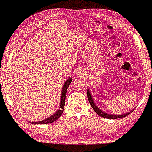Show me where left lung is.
Returning <instances> with one entry per match:
<instances>
[{
  "label": "left lung",
  "instance_id": "8db88e82",
  "mask_svg": "<svg viewBox=\"0 0 152 152\" xmlns=\"http://www.w3.org/2000/svg\"><path fill=\"white\" fill-rule=\"evenodd\" d=\"M87 97H88V99L89 103H90L91 106L92 107L93 110L96 112L97 114H98V115L99 116H101V117L104 118H108V119H117V118H122L126 117V116L129 115V114L134 110V109H133L130 112H128V113H126L125 114H122V115H111V114H108L107 113H105V112L102 111V110L99 109L96 105H95V104L94 102V101H93L92 95H91V92H90V91H89V89L87 90Z\"/></svg>",
  "mask_w": 152,
  "mask_h": 152
}]
</instances>
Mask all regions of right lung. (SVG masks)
<instances>
[{
    "mask_svg": "<svg viewBox=\"0 0 152 152\" xmlns=\"http://www.w3.org/2000/svg\"><path fill=\"white\" fill-rule=\"evenodd\" d=\"M72 82V78L68 79L66 81L65 84H64L63 88L61 91V101H60V106H59V109L57 110L53 115H52L50 117L46 118V119L41 120V121L39 122H32L31 123L33 124H48L52 123V122H55L57 119H59L60 116L61 115L62 113H63L64 109V106H65V99H66V92H67L68 87L70 86V83Z\"/></svg>",
    "mask_w": 152,
    "mask_h": 152,
    "instance_id": "obj_1",
    "label": "right lung"
}]
</instances>
